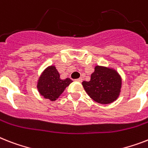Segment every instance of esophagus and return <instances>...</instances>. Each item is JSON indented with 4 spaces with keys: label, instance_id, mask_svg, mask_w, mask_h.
<instances>
[{
    "label": "esophagus",
    "instance_id": "1",
    "mask_svg": "<svg viewBox=\"0 0 148 148\" xmlns=\"http://www.w3.org/2000/svg\"><path fill=\"white\" fill-rule=\"evenodd\" d=\"M82 78H78V79H77V80H77V81H78V82H81V81H82Z\"/></svg>",
    "mask_w": 148,
    "mask_h": 148
}]
</instances>
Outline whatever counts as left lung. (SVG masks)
<instances>
[{
    "instance_id": "1",
    "label": "left lung",
    "mask_w": 148,
    "mask_h": 148,
    "mask_svg": "<svg viewBox=\"0 0 148 148\" xmlns=\"http://www.w3.org/2000/svg\"><path fill=\"white\" fill-rule=\"evenodd\" d=\"M82 85L91 99L98 103L109 104L119 97L122 78L112 68L97 65L91 74L90 81H83Z\"/></svg>"
}]
</instances>
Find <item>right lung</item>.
<instances>
[{
    "label": "right lung",
    "mask_w": 148,
    "mask_h": 148,
    "mask_svg": "<svg viewBox=\"0 0 148 148\" xmlns=\"http://www.w3.org/2000/svg\"><path fill=\"white\" fill-rule=\"evenodd\" d=\"M71 82L73 81L70 78L61 79L56 68L51 65L45 68L40 75L37 82V89L45 99L55 101Z\"/></svg>",
    "instance_id": "obj_1"
}]
</instances>
